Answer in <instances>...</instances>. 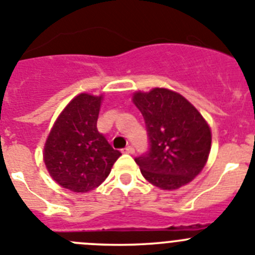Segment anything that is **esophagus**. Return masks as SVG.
<instances>
[{
    "instance_id": "esophagus-1",
    "label": "esophagus",
    "mask_w": 255,
    "mask_h": 255,
    "mask_svg": "<svg viewBox=\"0 0 255 255\" xmlns=\"http://www.w3.org/2000/svg\"><path fill=\"white\" fill-rule=\"evenodd\" d=\"M123 153H134V148H133V146H127L126 148H123Z\"/></svg>"
}]
</instances>
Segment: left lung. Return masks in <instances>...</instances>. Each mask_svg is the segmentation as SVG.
I'll list each match as a JSON object with an SVG mask.
<instances>
[{"mask_svg": "<svg viewBox=\"0 0 255 255\" xmlns=\"http://www.w3.org/2000/svg\"><path fill=\"white\" fill-rule=\"evenodd\" d=\"M148 135V151L135 157L147 181L162 190H176L194 180L208 161L211 132L197 109L182 95L154 88L135 93Z\"/></svg>", "mask_w": 255, "mask_h": 255, "instance_id": "obj_1", "label": "left lung"}]
</instances>
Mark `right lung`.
Returning <instances> with one entry per match:
<instances>
[{
  "mask_svg": "<svg viewBox=\"0 0 255 255\" xmlns=\"http://www.w3.org/2000/svg\"><path fill=\"white\" fill-rule=\"evenodd\" d=\"M102 97L79 94L50 132L44 161L51 177L64 189L88 192L102 184L121 156L97 128Z\"/></svg>",
  "mask_w": 255,
  "mask_h": 255,
  "instance_id": "1",
  "label": "right lung"
}]
</instances>
